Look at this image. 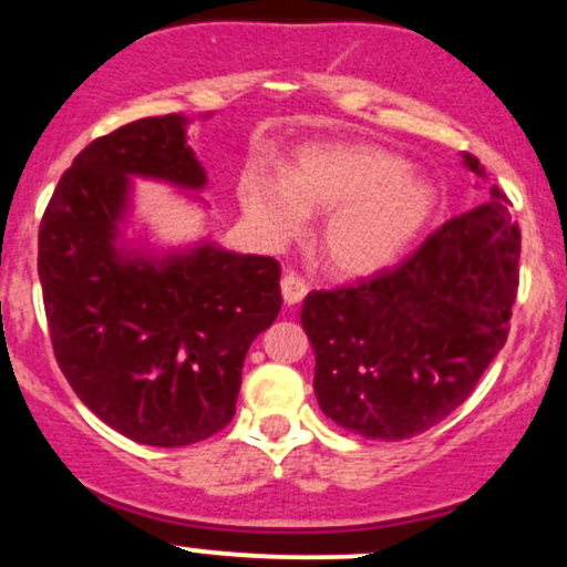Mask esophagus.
Here are the masks:
<instances>
[{
	"instance_id": "1",
	"label": "esophagus",
	"mask_w": 567,
	"mask_h": 567,
	"mask_svg": "<svg viewBox=\"0 0 567 567\" xmlns=\"http://www.w3.org/2000/svg\"><path fill=\"white\" fill-rule=\"evenodd\" d=\"M309 292V285L303 282L298 275H285L282 277V301L292 306V303H301L303 296Z\"/></svg>"
}]
</instances>
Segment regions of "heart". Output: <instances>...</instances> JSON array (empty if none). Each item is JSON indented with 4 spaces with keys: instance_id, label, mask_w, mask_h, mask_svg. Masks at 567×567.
I'll list each match as a JSON object with an SVG mask.
<instances>
[{
    "instance_id": "b5f03b06",
    "label": "heart",
    "mask_w": 567,
    "mask_h": 567,
    "mask_svg": "<svg viewBox=\"0 0 567 567\" xmlns=\"http://www.w3.org/2000/svg\"><path fill=\"white\" fill-rule=\"evenodd\" d=\"M239 202L269 243L298 237L309 213H330L320 231L322 261L336 277L362 279L392 269L424 237L440 188L373 143H309L285 173L247 167Z\"/></svg>"
}]
</instances>
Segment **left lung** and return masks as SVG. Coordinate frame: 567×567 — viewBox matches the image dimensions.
<instances>
[{
    "label": "left lung",
    "instance_id": "obj_1",
    "mask_svg": "<svg viewBox=\"0 0 567 567\" xmlns=\"http://www.w3.org/2000/svg\"><path fill=\"white\" fill-rule=\"evenodd\" d=\"M466 171L487 178L472 154ZM519 229L498 186L442 224L405 264L368 282L315 290L301 324L315 394L338 426L408 440L440 424L477 386L509 333Z\"/></svg>",
    "mask_w": 567,
    "mask_h": 567
}]
</instances>
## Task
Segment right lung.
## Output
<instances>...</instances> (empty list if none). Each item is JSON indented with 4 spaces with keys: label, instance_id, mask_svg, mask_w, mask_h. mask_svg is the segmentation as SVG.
Returning <instances> with one entry per match:
<instances>
[{
    "label": "right lung",
    "instance_id": "obj_1",
    "mask_svg": "<svg viewBox=\"0 0 567 567\" xmlns=\"http://www.w3.org/2000/svg\"><path fill=\"white\" fill-rule=\"evenodd\" d=\"M186 130L188 116L165 114L93 141L39 226L58 365L103 424L154 447L192 445L229 424L247 349L282 306L275 258L210 237L162 247L135 231L133 178L205 207L207 173Z\"/></svg>",
    "mask_w": 567,
    "mask_h": 567
}]
</instances>
